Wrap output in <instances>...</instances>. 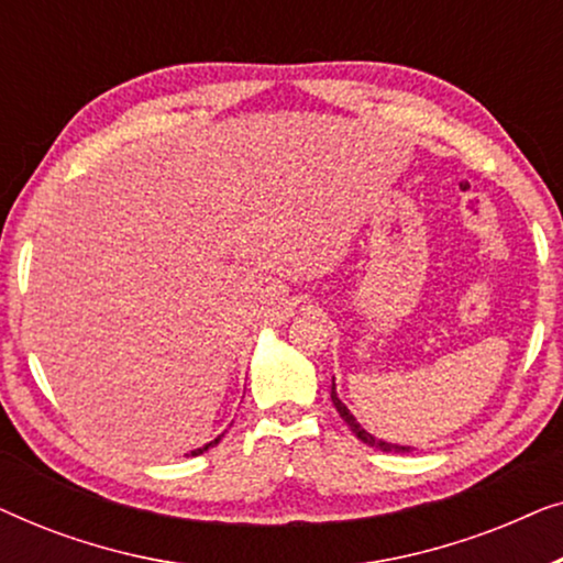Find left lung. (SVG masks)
<instances>
[{
    "instance_id": "left-lung-1",
    "label": "left lung",
    "mask_w": 563,
    "mask_h": 563,
    "mask_svg": "<svg viewBox=\"0 0 563 563\" xmlns=\"http://www.w3.org/2000/svg\"><path fill=\"white\" fill-rule=\"evenodd\" d=\"M330 399H333V405H335V410H338V415H341V418L345 420V426H349L353 433H356V438L358 441H364L366 445H372V449H376V451H387V453H410V451H415L412 445H399V443H389V441H382V438H376V435H372L368 433V430H364L361 428V422L353 418V412L349 410V407H345L343 402H341V397H338V391H335V379H333V387H330Z\"/></svg>"
}]
</instances>
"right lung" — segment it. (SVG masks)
Masks as SVG:
<instances>
[{"instance_id":"add662e5","label":"right lung","mask_w":563,"mask_h":563,"mask_svg":"<svg viewBox=\"0 0 563 563\" xmlns=\"http://www.w3.org/2000/svg\"><path fill=\"white\" fill-rule=\"evenodd\" d=\"M222 435L225 433H220L218 438H214V441H210V443H205V445H199V449H195V451H189V453H184V456H199V453H205L207 449H212V445H218L220 441H222Z\"/></svg>"}]
</instances>
